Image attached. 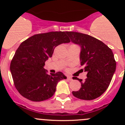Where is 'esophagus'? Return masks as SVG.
Listing matches in <instances>:
<instances>
[{
	"label": "esophagus",
	"instance_id": "esophagus-1",
	"mask_svg": "<svg viewBox=\"0 0 125 125\" xmlns=\"http://www.w3.org/2000/svg\"><path fill=\"white\" fill-rule=\"evenodd\" d=\"M67 79H68V80H69V81L73 80V78H71V76H68V77H67Z\"/></svg>",
	"mask_w": 125,
	"mask_h": 125
}]
</instances>
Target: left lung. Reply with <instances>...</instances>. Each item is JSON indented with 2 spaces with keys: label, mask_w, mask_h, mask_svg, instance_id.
I'll list each match as a JSON object with an SVG mask.
<instances>
[{
  "label": "left lung",
  "mask_w": 125,
  "mask_h": 125,
  "mask_svg": "<svg viewBox=\"0 0 125 125\" xmlns=\"http://www.w3.org/2000/svg\"><path fill=\"white\" fill-rule=\"evenodd\" d=\"M73 43L81 47V65L84 66L87 78L84 81L73 77L81 84L74 96L84 100H92L100 97L108 88L115 72L116 62L114 54L104 43L87 34L66 32Z\"/></svg>",
  "instance_id": "left-lung-1"
}]
</instances>
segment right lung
<instances>
[{"label": "right lung", "mask_w": 125, "mask_h": 125, "mask_svg": "<svg viewBox=\"0 0 125 125\" xmlns=\"http://www.w3.org/2000/svg\"><path fill=\"white\" fill-rule=\"evenodd\" d=\"M66 32L37 34L21 44L11 61L10 69L15 87L24 98L42 101L51 98L57 83L66 77L61 72L47 74L45 62L58 45L68 43Z\"/></svg>", "instance_id": "right-lung-1"}]
</instances>
